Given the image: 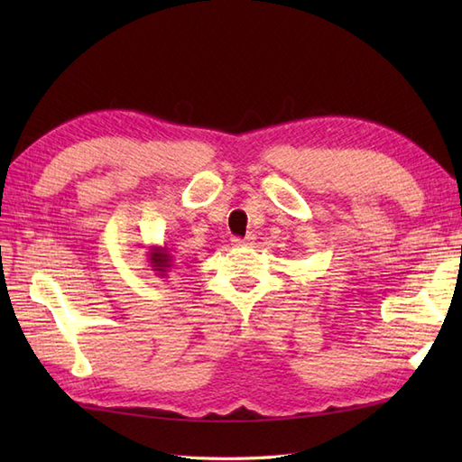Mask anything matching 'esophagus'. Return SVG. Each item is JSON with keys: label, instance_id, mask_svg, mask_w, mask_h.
I'll return each instance as SVG.
<instances>
[{"label": "esophagus", "instance_id": "34e87169", "mask_svg": "<svg viewBox=\"0 0 462 462\" xmlns=\"http://www.w3.org/2000/svg\"><path fill=\"white\" fill-rule=\"evenodd\" d=\"M254 240H256V238H254L250 234V236H246V238H232V244L236 248H246V246H252Z\"/></svg>", "mask_w": 462, "mask_h": 462}]
</instances>
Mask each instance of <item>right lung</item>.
<instances>
[{
    "label": "right lung",
    "mask_w": 462,
    "mask_h": 462,
    "mask_svg": "<svg viewBox=\"0 0 462 462\" xmlns=\"http://www.w3.org/2000/svg\"><path fill=\"white\" fill-rule=\"evenodd\" d=\"M171 252L172 250L166 244L164 246H149L146 250V262L159 278H169L171 270L174 268V256Z\"/></svg>",
    "instance_id": "right-lung-1"
}]
</instances>
